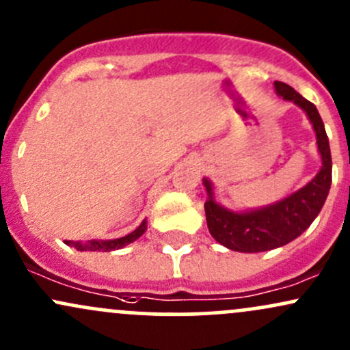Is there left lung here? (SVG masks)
<instances>
[{
	"instance_id": "1",
	"label": "left lung",
	"mask_w": 350,
	"mask_h": 350,
	"mask_svg": "<svg viewBox=\"0 0 350 350\" xmlns=\"http://www.w3.org/2000/svg\"><path fill=\"white\" fill-rule=\"evenodd\" d=\"M275 93L293 101L309 118L317 139L322 166L304 187L269 206L247 211H232L219 204L214 198L213 183L202 178L207 199L206 221L211 236L224 247L237 252H264L289 244L312 224L321 213L332 183V157L327 134L317 107L302 98L289 84L275 81Z\"/></svg>"
}]
</instances>
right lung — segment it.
Listing matches in <instances>:
<instances>
[{
	"label": "right lung",
	"mask_w": 350,
	"mask_h": 350,
	"mask_svg": "<svg viewBox=\"0 0 350 350\" xmlns=\"http://www.w3.org/2000/svg\"><path fill=\"white\" fill-rule=\"evenodd\" d=\"M148 229V221L141 222L139 228H136L131 234L124 237H119V239H109V241H99V239H93V241H88V243H81V241H64L68 245H72L75 249L78 251H101V252H109L114 251V249H121L124 245L134 243L136 239H139L141 236L146 232Z\"/></svg>",
	"instance_id": "obj_1"
}]
</instances>
